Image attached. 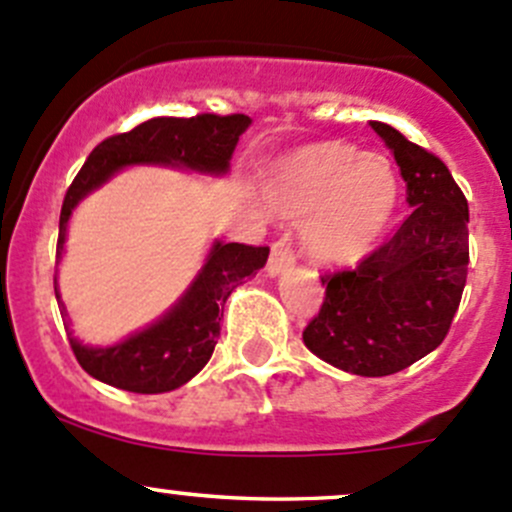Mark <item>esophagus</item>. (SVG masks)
Segmentation results:
<instances>
[{
  "mask_svg": "<svg viewBox=\"0 0 512 512\" xmlns=\"http://www.w3.org/2000/svg\"><path fill=\"white\" fill-rule=\"evenodd\" d=\"M292 265H294L292 242H289L287 237H280V240H275V245H272L270 262H267V272H270V275H280L282 270H287V267H292Z\"/></svg>",
  "mask_w": 512,
  "mask_h": 512,
  "instance_id": "1",
  "label": "esophagus"
}]
</instances>
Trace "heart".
Segmentation results:
<instances>
[{
	"instance_id": "obj_1",
	"label": "heart",
	"mask_w": 512,
	"mask_h": 512,
	"mask_svg": "<svg viewBox=\"0 0 512 512\" xmlns=\"http://www.w3.org/2000/svg\"><path fill=\"white\" fill-rule=\"evenodd\" d=\"M270 195L285 218H309L304 235L314 257L344 265L359 260L389 223L399 180L384 156L324 141L282 158Z\"/></svg>"
}]
</instances>
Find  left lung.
Segmentation results:
<instances>
[{"label":"left lung","instance_id":"obj_1","mask_svg":"<svg viewBox=\"0 0 512 512\" xmlns=\"http://www.w3.org/2000/svg\"><path fill=\"white\" fill-rule=\"evenodd\" d=\"M371 128L394 151L409 213L356 267L324 272V302L302 339L356 376H389L446 339L468 277V200L436 153L389 123Z\"/></svg>","mask_w":512,"mask_h":512}]
</instances>
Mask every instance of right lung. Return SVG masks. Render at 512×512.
Listing matches in <instances>:
<instances>
[{
	"label": "right lung",
	"mask_w": 512,
	"mask_h": 512,
	"mask_svg": "<svg viewBox=\"0 0 512 512\" xmlns=\"http://www.w3.org/2000/svg\"><path fill=\"white\" fill-rule=\"evenodd\" d=\"M250 126L245 113H198L190 118H151L126 133L101 141L81 165L66 190L59 218L56 257L64 250L66 223L86 193L131 163H173L208 173H225L237 138ZM270 247L218 242L208 265L183 299L160 322L108 349L81 347L69 339L71 352L86 374L133 394H163L193 379L210 361L220 337V319L230 292L245 277L265 267ZM54 292L59 299L54 277ZM59 309L64 304L59 299Z\"/></svg>",
	"instance_id": "obj_1"
}]
</instances>
